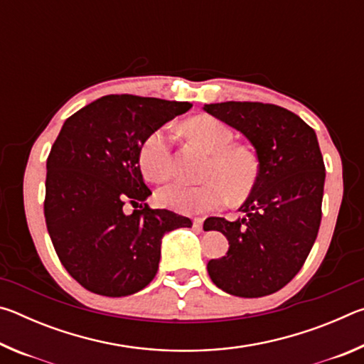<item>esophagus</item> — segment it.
<instances>
[{"label":"esophagus","instance_id":"obj_1","mask_svg":"<svg viewBox=\"0 0 364 364\" xmlns=\"http://www.w3.org/2000/svg\"><path fill=\"white\" fill-rule=\"evenodd\" d=\"M202 226H204V220L202 218H194L193 221V228L196 231H202Z\"/></svg>","mask_w":364,"mask_h":364}]
</instances>
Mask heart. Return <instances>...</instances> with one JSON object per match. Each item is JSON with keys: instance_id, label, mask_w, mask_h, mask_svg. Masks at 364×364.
I'll use <instances>...</instances> for the list:
<instances>
[{"instance_id": "b5f03b06", "label": "heart", "mask_w": 364, "mask_h": 364, "mask_svg": "<svg viewBox=\"0 0 364 364\" xmlns=\"http://www.w3.org/2000/svg\"><path fill=\"white\" fill-rule=\"evenodd\" d=\"M183 128L210 152L204 171L208 180L193 184L176 178L159 189V200L171 210L193 215L217 210L226 204L228 197L232 202L247 199L255 191L262 171L255 151L244 144H232V130L215 117H194ZM138 160L141 171L151 181H164L173 173L171 141L162 128L151 132L143 139Z\"/></svg>"}]
</instances>
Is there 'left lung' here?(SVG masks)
Here are the masks:
<instances>
[{"instance_id":"8db88e82","label":"left lung","mask_w":364,"mask_h":364,"mask_svg":"<svg viewBox=\"0 0 364 364\" xmlns=\"http://www.w3.org/2000/svg\"><path fill=\"white\" fill-rule=\"evenodd\" d=\"M205 112L247 138L260 159V180L236 221L205 220L230 249L207 263L213 284L254 299L278 292L304 267L321 225L326 168L316 133L291 110L263 102L205 104Z\"/></svg>"}]
</instances>
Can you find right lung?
<instances>
[{
  "instance_id": "add662e5",
  "label": "right lung",
  "mask_w": 364,
  "mask_h": 364,
  "mask_svg": "<svg viewBox=\"0 0 364 364\" xmlns=\"http://www.w3.org/2000/svg\"><path fill=\"white\" fill-rule=\"evenodd\" d=\"M189 102L109 95L64 122L46 160L45 218L60 263L78 284L125 297L154 279L165 232L193 221L143 202L152 193L139 168L143 139ZM135 209L125 215L122 205Z\"/></svg>"
}]
</instances>
